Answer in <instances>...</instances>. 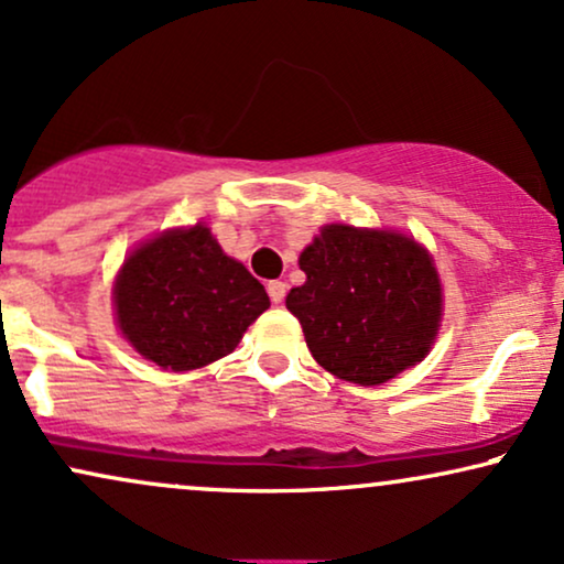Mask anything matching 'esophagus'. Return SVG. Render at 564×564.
<instances>
[{
  "label": "esophagus",
  "instance_id": "1",
  "mask_svg": "<svg viewBox=\"0 0 564 564\" xmlns=\"http://www.w3.org/2000/svg\"><path fill=\"white\" fill-rule=\"evenodd\" d=\"M269 297H271V303H282L284 301V295H288V284L284 282H280V280H274V282H269Z\"/></svg>",
  "mask_w": 564,
  "mask_h": 564
}]
</instances>
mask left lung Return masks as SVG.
Listing matches in <instances>:
<instances>
[{
	"instance_id": "left-lung-1",
	"label": "left lung",
	"mask_w": 564,
	"mask_h": 564,
	"mask_svg": "<svg viewBox=\"0 0 564 564\" xmlns=\"http://www.w3.org/2000/svg\"><path fill=\"white\" fill-rule=\"evenodd\" d=\"M297 263L305 284L284 303L318 366L377 387L426 358L442 322V282L413 238L326 225Z\"/></svg>"
}]
</instances>
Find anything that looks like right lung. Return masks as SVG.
Masks as SVG:
<instances>
[{
    "mask_svg": "<svg viewBox=\"0 0 564 564\" xmlns=\"http://www.w3.org/2000/svg\"><path fill=\"white\" fill-rule=\"evenodd\" d=\"M115 305L120 332L143 358L193 371L232 352L269 295L196 225L135 248L117 274Z\"/></svg>",
    "mask_w": 564,
    "mask_h": 564,
    "instance_id": "1",
    "label": "right lung"
}]
</instances>
